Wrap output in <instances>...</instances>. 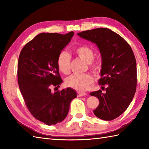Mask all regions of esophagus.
<instances>
[{"label": "esophagus", "mask_w": 149, "mask_h": 149, "mask_svg": "<svg viewBox=\"0 0 149 149\" xmlns=\"http://www.w3.org/2000/svg\"><path fill=\"white\" fill-rule=\"evenodd\" d=\"M77 95L78 97H83V96L86 95V93L82 92V91H77Z\"/></svg>", "instance_id": "34e87169"}]
</instances>
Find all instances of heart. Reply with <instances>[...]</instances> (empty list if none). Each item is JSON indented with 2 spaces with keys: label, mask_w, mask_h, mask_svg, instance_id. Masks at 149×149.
Instances as JSON below:
<instances>
[{
  "label": "heart",
  "mask_w": 149,
  "mask_h": 149,
  "mask_svg": "<svg viewBox=\"0 0 149 149\" xmlns=\"http://www.w3.org/2000/svg\"><path fill=\"white\" fill-rule=\"evenodd\" d=\"M77 56L84 62L88 63L89 67L94 72H97L100 66L97 63H92L94 58L93 50L89 47L82 45L74 49ZM71 58L68 52L61 51L57 58V66L60 72L64 74H68L70 72ZM93 82V77L90 74L83 75L73 74L66 78V84L68 87L77 91H85L89 88L90 84Z\"/></svg>",
  "instance_id": "obj_1"
}]
</instances>
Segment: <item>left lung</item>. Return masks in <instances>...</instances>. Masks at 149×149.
Here are the masks:
<instances>
[{"instance_id": "obj_1", "label": "left lung", "mask_w": 149, "mask_h": 149, "mask_svg": "<svg viewBox=\"0 0 149 149\" xmlns=\"http://www.w3.org/2000/svg\"><path fill=\"white\" fill-rule=\"evenodd\" d=\"M82 38L95 43L102 57L99 84L106 85V92L90 93L99 100L93 111L104 120L115 119L127 109L136 90V61L128 43L119 34L107 28H97L79 33Z\"/></svg>"}]
</instances>
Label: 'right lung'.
<instances>
[{
  "mask_svg": "<svg viewBox=\"0 0 149 149\" xmlns=\"http://www.w3.org/2000/svg\"><path fill=\"white\" fill-rule=\"evenodd\" d=\"M43 33L22 49L18 62V83L25 104L34 118L48 125L61 122L67 116L70 104L77 97L70 88L52 92L63 83L57 66L59 54L74 36Z\"/></svg>",
  "mask_w": 149,
  "mask_h": 149,
  "instance_id": "1",
  "label": "right lung"
}]
</instances>
